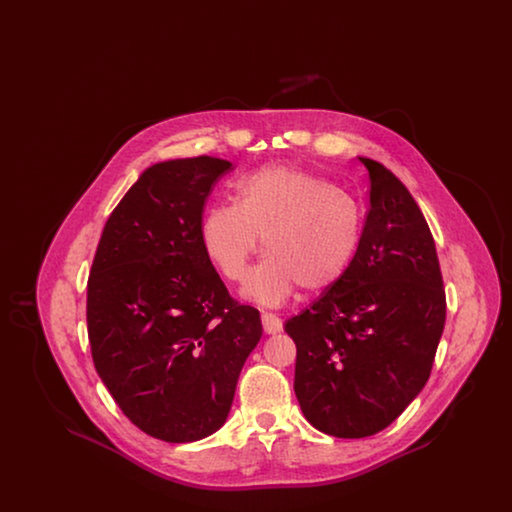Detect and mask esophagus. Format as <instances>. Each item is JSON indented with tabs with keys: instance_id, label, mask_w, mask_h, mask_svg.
<instances>
[{
	"instance_id": "1",
	"label": "esophagus",
	"mask_w": 512,
	"mask_h": 512,
	"mask_svg": "<svg viewBox=\"0 0 512 512\" xmlns=\"http://www.w3.org/2000/svg\"><path fill=\"white\" fill-rule=\"evenodd\" d=\"M261 320H263V328H265V332L267 334H278V332H282V320L276 317L274 313H263L261 315Z\"/></svg>"
}]
</instances>
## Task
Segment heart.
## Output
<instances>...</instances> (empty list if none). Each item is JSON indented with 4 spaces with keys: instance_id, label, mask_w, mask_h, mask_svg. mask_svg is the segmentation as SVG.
Masks as SVG:
<instances>
[{
    "instance_id": "b5f03b06",
    "label": "heart",
    "mask_w": 512,
    "mask_h": 512,
    "mask_svg": "<svg viewBox=\"0 0 512 512\" xmlns=\"http://www.w3.org/2000/svg\"><path fill=\"white\" fill-rule=\"evenodd\" d=\"M263 238L265 261L245 282L247 299L278 305L297 286L320 292L349 270L363 240L361 205L328 180L267 167L238 182V201L213 205L201 222L209 261L242 282Z\"/></svg>"
}]
</instances>
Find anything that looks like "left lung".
Segmentation results:
<instances>
[{
  "mask_svg": "<svg viewBox=\"0 0 512 512\" xmlns=\"http://www.w3.org/2000/svg\"><path fill=\"white\" fill-rule=\"evenodd\" d=\"M359 159L370 209L357 257L286 322L301 411L345 439L382 432L426 386L447 309L436 242L413 195L382 163Z\"/></svg>",
  "mask_w": 512,
  "mask_h": 512,
  "instance_id": "left-lung-1",
  "label": "left lung"
}]
</instances>
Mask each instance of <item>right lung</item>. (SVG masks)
<instances>
[{
    "label": "right lung",
    "instance_id": "add662e5",
    "mask_svg": "<svg viewBox=\"0 0 512 512\" xmlns=\"http://www.w3.org/2000/svg\"><path fill=\"white\" fill-rule=\"evenodd\" d=\"M232 163L149 167L105 222L88 278L92 359L122 413L151 438L188 443L230 413L259 311L230 297L201 242L205 201Z\"/></svg>",
    "mask_w": 512,
    "mask_h": 512
}]
</instances>
